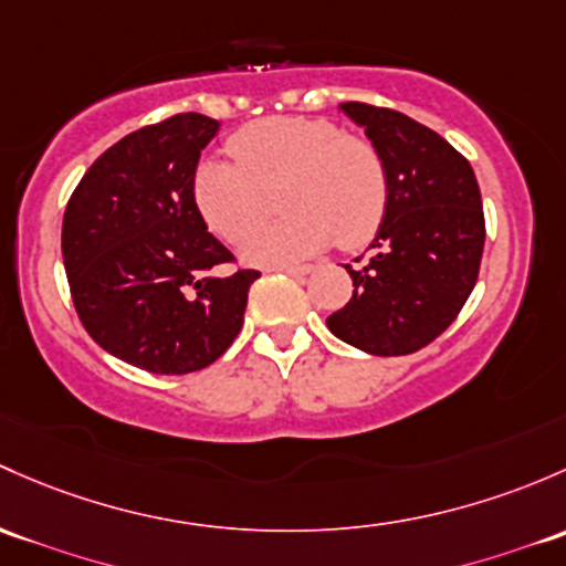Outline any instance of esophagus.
<instances>
[{
	"label": "esophagus",
	"instance_id": "1",
	"mask_svg": "<svg viewBox=\"0 0 566 566\" xmlns=\"http://www.w3.org/2000/svg\"><path fill=\"white\" fill-rule=\"evenodd\" d=\"M273 271L290 273V276H306V273H312V265H279Z\"/></svg>",
	"mask_w": 566,
	"mask_h": 566
}]
</instances>
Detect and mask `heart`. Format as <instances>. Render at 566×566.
Listing matches in <instances>:
<instances>
[{"label":"heart","mask_w":566,"mask_h":566,"mask_svg":"<svg viewBox=\"0 0 566 566\" xmlns=\"http://www.w3.org/2000/svg\"><path fill=\"white\" fill-rule=\"evenodd\" d=\"M228 151L235 165L206 157L192 170V203L208 230L228 243L241 241L279 186L280 210L289 213L245 234L247 263H295L333 238L342 249H360L388 217L390 174L382 151L325 118L279 116L247 124L230 135Z\"/></svg>","instance_id":"b5f03b06"}]
</instances>
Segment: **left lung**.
Returning <instances> with one entry per match:
<instances>
[{
	"mask_svg": "<svg viewBox=\"0 0 566 566\" xmlns=\"http://www.w3.org/2000/svg\"><path fill=\"white\" fill-rule=\"evenodd\" d=\"M344 113L382 151L390 206L374 254L344 265L353 298L328 317L333 336L371 355H409L450 328L474 284L485 217L472 165L415 118L368 103Z\"/></svg>",
	"mask_w": 566,
	"mask_h": 566,
	"instance_id": "obj_1",
	"label": "left lung"
}]
</instances>
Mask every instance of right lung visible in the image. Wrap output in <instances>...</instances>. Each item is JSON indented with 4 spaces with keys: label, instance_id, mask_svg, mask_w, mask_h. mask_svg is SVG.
Returning a JSON list of instances; mask_svg holds the SVG:
<instances>
[{
    "label": "right lung",
    "instance_id": "add662e5",
    "mask_svg": "<svg viewBox=\"0 0 566 566\" xmlns=\"http://www.w3.org/2000/svg\"><path fill=\"white\" fill-rule=\"evenodd\" d=\"M176 113L94 159L70 195L62 258L88 336L151 374H192L235 342L260 271L238 268L192 203V170L217 135Z\"/></svg>",
    "mask_w": 566,
    "mask_h": 566
}]
</instances>
